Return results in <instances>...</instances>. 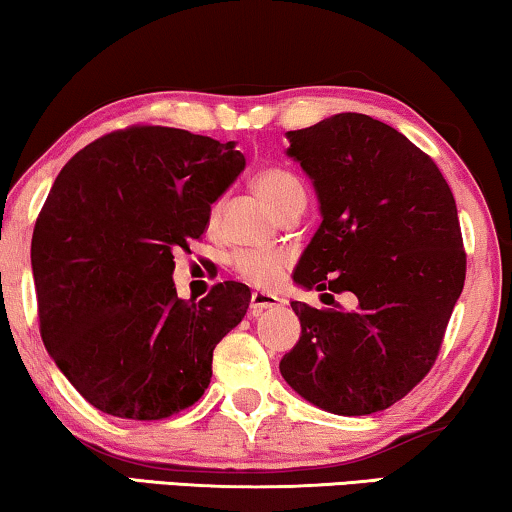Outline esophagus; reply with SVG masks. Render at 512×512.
<instances>
[{"label": "esophagus", "mask_w": 512, "mask_h": 512, "mask_svg": "<svg viewBox=\"0 0 512 512\" xmlns=\"http://www.w3.org/2000/svg\"><path fill=\"white\" fill-rule=\"evenodd\" d=\"M282 303V298H277L275 293H265V291H254L251 293V303H249V310L254 317H258L263 310H268V307H275Z\"/></svg>", "instance_id": "obj_1"}]
</instances>
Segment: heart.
Here are the masks:
<instances>
[{
  "mask_svg": "<svg viewBox=\"0 0 512 512\" xmlns=\"http://www.w3.org/2000/svg\"><path fill=\"white\" fill-rule=\"evenodd\" d=\"M251 186L277 216H284L291 209L305 205V188L296 174L286 170V167H265V170L256 172ZM219 216L221 202H214L212 209H209V226L214 228L219 223ZM230 265H233V272L242 282L258 286V289H268L289 268V256L282 254V251L244 249L237 251Z\"/></svg>",
  "mask_w": 512,
  "mask_h": 512,
  "instance_id": "obj_1",
  "label": "heart"
}]
</instances>
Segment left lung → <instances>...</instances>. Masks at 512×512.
I'll return each instance as SVG.
<instances>
[{
	"label": "left lung",
	"mask_w": 512,
	"mask_h": 512,
	"mask_svg": "<svg viewBox=\"0 0 512 512\" xmlns=\"http://www.w3.org/2000/svg\"><path fill=\"white\" fill-rule=\"evenodd\" d=\"M289 142L324 216L293 279L354 293L356 307L293 300L300 340L279 370L319 408L373 415L408 396L443 347L466 279L457 202L431 156L366 114L291 130Z\"/></svg>",
	"instance_id": "1"
}]
</instances>
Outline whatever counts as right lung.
Instances as JSON below:
<instances>
[{
  "label": "right lung",
  "instance_id": "right-lung-1",
  "mask_svg": "<svg viewBox=\"0 0 512 512\" xmlns=\"http://www.w3.org/2000/svg\"><path fill=\"white\" fill-rule=\"evenodd\" d=\"M242 167L233 142L137 123L60 170L32 233L39 331L97 410L156 422L205 394L214 347L247 314L251 291L219 282L200 303L181 300L174 251L200 240Z\"/></svg>",
  "mask_w": 512,
  "mask_h": 512
}]
</instances>
